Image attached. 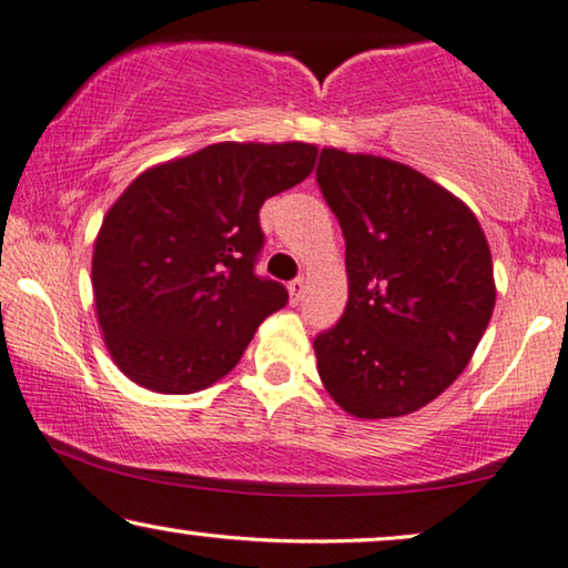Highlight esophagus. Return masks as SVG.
I'll use <instances>...</instances> for the list:
<instances>
[{"instance_id": "1", "label": "esophagus", "mask_w": 568, "mask_h": 568, "mask_svg": "<svg viewBox=\"0 0 568 568\" xmlns=\"http://www.w3.org/2000/svg\"><path fill=\"white\" fill-rule=\"evenodd\" d=\"M287 293H291V303H298L306 293V277H295V281L287 283Z\"/></svg>"}]
</instances>
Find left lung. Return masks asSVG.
I'll return each instance as SVG.
<instances>
[{"label":"left lung","instance_id":"8db88e82","mask_svg":"<svg viewBox=\"0 0 568 568\" xmlns=\"http://www.w3.org/2000/svg\"><path fill=\"white\" fill-rule=\"evenodd\" d=\"M316 182L345 236L349 298L314 339L318 375L361 419L422 409L458 378L494 311L476 215L390 159L322 149Z\"/></svg>","mask_w":568,"mask_h":568}]
</instances>
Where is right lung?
<instances>
[{
  "label": "right lung",
  "instance_id": "add662e5",
  "mask_svg": "<svg viewBox=\"0 0 568 568\" xmlns=\"http://www.w3.org/2000/svg\"><path fill=\"white\" fill-rule=\"evenodd\" d=\"M311 143H213L135 178L94 242L92 287L118 367L159 394H195L239 363L287 303L254 273L260 207L311 174Z\"/></svg>",
  "mask_w": 568,
  "mask_h": 568
}]
</instances>
